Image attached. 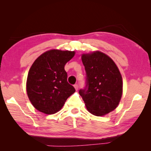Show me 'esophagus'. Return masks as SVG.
<instances>
[{
  "label": "esophagus",
  "mask_w": 151,
  "mask_h": 151,
  "mask_svg": "<svg viewBox=\"0 0 151 151\" xmlns=\"http://www.w3.org/2000/svg\"><path fill=\"white\" fill-rule=\"evenodd\" d=\"M74 87H75L76 91H77L78 88V85H74Z\"/></svg>",
  "instance_id": "obj_1"
}]
</instances>
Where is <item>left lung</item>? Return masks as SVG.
<instances>
[{"label":"left lung","instance_id":"8db88e82","mask_svg":"<svg viewBox=\"0 0 151 151\" xmlns=\"http://www.w3.org/2000/svg\"><path fill=\"white\" fill-rule=\"evenodd\" d=\"M81 59L86 73L88 89L80 90L79 94L87 111L97 116L113 111L121 101L123 86L115 63L100 50L83 53Z\"/></svg>","mask_w":151,"mask_h":151}]
</instances>
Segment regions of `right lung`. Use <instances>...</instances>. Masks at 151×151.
Segmentation results:
<instances>
[{"label": "right lung", "mask_w": 151, "mask_h": 151, "mask_svg": "<svg viewBox=\"0 0 151 151\" xmlns=\"http://www.w3.org/2000/svg\"><path fill=\"white\" fill-rule=\"evenodd\" d=\"M75 51L51 49L40 55L30 68L27 79V93L38 111L52 114L63 108L75 89L67 82L66 63Z\"/></svg>", "instance_id": "add662e5"}]
</instances>
